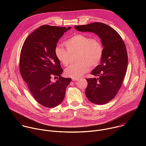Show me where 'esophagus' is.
I'll return each instance as SVG.
<instances>
[{
    "label": "esophagus",
    "instance_id": "34e87169",
    "mask_svg": "<svg viewBox=\"0 0 146 146\" xmlns=\"http://www.w3.org/2000/svg\"><path fill=\"white\" fill-rule=\"evenodd\" d=\"M78 80H79L78 78H72V80L74 81H78Z\"/></svg>",
    "mask_w": 146,
    "mask_h": 146
}]
</instances>
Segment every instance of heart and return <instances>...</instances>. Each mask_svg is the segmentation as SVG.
Instances as JSON below:
<instances>
[{"label":"heart","instance_id":"heart-1","mask_svg":"<svg viewBox=\"0 0 146 146\" xmlns=\"http://www.w3.org/2000/svg\"><path fill=\"white\" fill-rule=\"evenodd\" d=\"M66 49L60 46L55 48V55L60 64L65 66L69 65L72 55L77 54L78 62L70 65L65 69L66 76L79 78L87 73L91 68L96 67L102 60L104 47L100 40L91 37L82 33L75 34L65 42Z\"/></svg>","mask_w":146,"mask_h":146}]
</instances>
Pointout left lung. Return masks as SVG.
Instances as JSON below:
<instances>
[{
	"mask_svg": "<svg viewBox=\"0 0 146 146\" xmlns=\"http://www.w3.org/2000/svg\"><path fill=\"white\" fill-rule=\"evenodd\" d=\"M74 28L80 32H94L101 39L104 51L100 64L91 73L98 78L87 79L86 95L92 103L104 105L116 96L125 76L128 68L125 44L118 33L105 24L94 23Z\"/></svg>",
	"mask_w": 146,
	"mask_h": 146,
	"instance_id": "obj_1",
	"label": "left lung"
}]
</instances>
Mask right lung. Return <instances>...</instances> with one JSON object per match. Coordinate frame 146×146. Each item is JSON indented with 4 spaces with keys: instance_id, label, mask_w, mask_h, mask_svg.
<instances>
[{
    "instance_id": "obj_1",
    "label": "right lung",
    "mask_w": 146,
    "mask_h": 146,
    "mask_svg": "<svg viewBox=\"0 0 146 146\" xmlns=\"http://www.w3.org/2000/svg\"><path fill=\"white\" fill-rule=\"evenodd\" d=\"M70 28L41 26L28 36L21 51L20 74L35 99L46 108L62 103L72 81L61 77L64 70L54 52L59 39ZM54 76L58 77L55 82L50 81Z\"/></svg>"
}]
</instances>
